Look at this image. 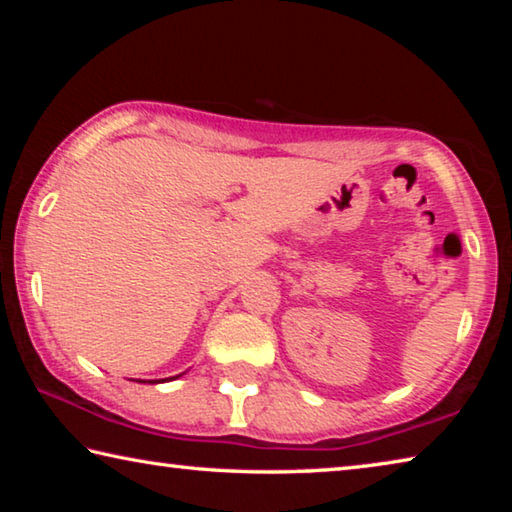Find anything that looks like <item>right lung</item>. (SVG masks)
<instances>
[{
    "mask_svg": "<svg viewBox=\"0 0 512 512\" xmlns=\"http://www.w3.org/2000/svg\"><path fill=\"white\" fill-rule=\"evenodd\" d=\"M176 377H180V375H176ZM176 377H169V381L176 379ZM158 381H167V379H149V381H142L140 379V384H158Z\"/></svg>",
    "mask_w": 512,
    "mask_h": 512,
    "instance_id": "obj_1",
    "label": "right lung"
}]
</instances>
